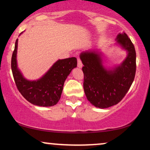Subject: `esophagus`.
<instances>
[{"label": "esophagus", "mask_w": 150, "mask_h": 150, "mask_svg": "<svg viewBox=\"0 0 150 150\" xmlns=\"http://www.w3.org/2000/svg\"><path fill=\"white\" fill-rule=\"evenodd\" d=\"M77 67L80 68H81L82 67V61H81L80 58H77Z\"/></svg>", "instance_id": "34e87169"}]
</instances>
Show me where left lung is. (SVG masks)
<instances>
[{"label":"left lung","mask_w":150,"mask_h":150,"mask_svg":"<svg viewBox=\"0 0 150 150\" xmlns=\"http://www.w3.org/2000/svg\"><path fill=\"white\" fill-rule=\"evenodd\" d=\"M116 39L122 48L128 51V56L121 64L112 70L105 69L100 55L94 51L80 54L84 65V91L89 102L98 108H106L120 102L135 78V46L125 33L118 34Z\"/></svg>","instance_id":"left-lung-1"}]
</instances>
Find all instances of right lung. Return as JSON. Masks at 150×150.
I'll list each match as a JSON object with an SVG mask.
<instances>
[{
  "label": "right lung",
  "mask_w": 150,
  "mask_h": 150,
  "mask_svg": "<svg viewBox=\"0 0 150 150\" xmlns=\"http://www.w3.org/2000/svg\"><path fill=\"white\" fill-rule=\"evenodd\" d=\"M18 39L12 55L11 68L17 88L29 102L39 106L56 105L61 98L65 80L74 68L77 67L75 57L58 60L49 71L38 80H27L22 76L17 65Z\"/></svg>",
  "instance_id": "right-lung-1"
}]
</instances>
